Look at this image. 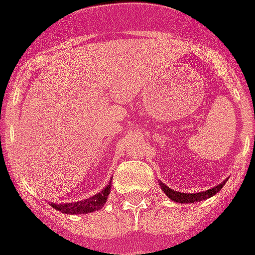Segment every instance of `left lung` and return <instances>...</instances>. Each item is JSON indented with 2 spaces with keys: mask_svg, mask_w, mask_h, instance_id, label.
<instances>
[{
  "mask_svg": "<svg viewBox=\"0 0 255 255\" xmlns=\"http://www.w3.org/2000/svg\"><path fill=\"white\" fill-rule=\"evenodd\" d=\"M223 184L225 183L218 184L217 187L210 188V190H207V191L195 192V194H184V192L174 191V190H171L170 187H167L166 184H163V183H160V187H162L164 194H166L167 197L170 198L171 201L179 202V203H194V202H201L203 201V199H207V198L215 195L217 192L221 191V188L223 187Z\"/></svg>",
  "mask_w": 255,
  "mask_h": 255,
  "instance_id": "obj_1",
  "label": "left lung"
}]
</instances>
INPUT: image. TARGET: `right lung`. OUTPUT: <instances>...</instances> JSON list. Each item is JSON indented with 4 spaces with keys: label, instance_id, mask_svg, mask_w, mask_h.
Instances as JSON below:
<instances>
[{
    "label": "right lung",
    "instance_id": "obj_1",
    "mask_svg": "<svg viewBox=\"0 0 255 255\" xmlns=\"http://www.w3.org/2000/svg\"><path fill=\"white\" fill-rule=\"evenodd\" d=\"M111 190V182L107 184L106 188H103V191H100L96 195H93L92 198H88L85 201L75 202V203H61V205H56V203H50V206L53 209L61 211L65 214H88L93 213L96 210H100L103 206L106 205L107 198L110 195Z\"/></svg>",
    "mask_w": 255,
    "mask_h": 255
}]
</instances>
